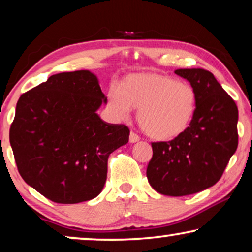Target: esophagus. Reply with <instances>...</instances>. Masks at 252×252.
Segmentation results:
<instances>
[{"mask_svg": "<svg viewBox=\"0 0 252 252\" xmlns=\"http://www.w3.org/2000/svg\"><path fill=\"white\" fill-rule=\"evenodd\" d=\"M137 141H140V136L137 135L136 133L130 132V134H129V142L130 143H135V142H137Z\"/></svg>", "mask_w": 252, "mask_h": 252, "instance_id": "esophagus-1", "label": "esophagus"}]
</instances>
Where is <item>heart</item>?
Here are the masks:
<instances>
[{
    "mask_svg": "<svg viewBox=\"0 0 252 252\" xmlns=\"http://www.w3.org/2000/svg\"><path fill=\"white\" fill-rule=\"evenodd\" d=\"M197 95L191 85L158 73L132 74L109 93V104L119 117L137 111L141 128L151 139L172 140L190 125Z\"/></svg>",
    "mask_w": 252,
    "mask_h": 252,
    "instance_id": "1",
    "label": "heart"
}]
</instances>
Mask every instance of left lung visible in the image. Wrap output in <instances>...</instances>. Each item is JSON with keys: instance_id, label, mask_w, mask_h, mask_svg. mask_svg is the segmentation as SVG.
I'll list each match as a JSON object with an SVG mask.
<instances>
[{"instance_id": "1", "label": "left lung", "mask_w": 252, "mask_h": 252, "mask_svg": "<svg viewBox=\"0 0 252 252\" xmlns=\"http://www.w3.org/2000/svg\"><path fill=\"white\" fill-rule=\"evenodd\" d=\"M175 74L194 87L197 102L190 125L167 142H153L147 167L151 187L159 194L186 196L219 181L239 143V111L210 71L179 68Z\"/></svg>"}]
</instances>
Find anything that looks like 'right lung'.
Returning <instances> with one entry per match:
<instances>
[{"label":"right lung","mask_w":252,"mask_h":252,"mask_svg":"<svg viewBox=\"0 0 252 252\" xmlns=\"http://www.w3.org/2000/svg\"><path fill=\"white\" fill-rule=\"evenodd\" d=\"M106 97L87 70L54 74L20 96L10 144L24 181L55 203L95 198L108 173V158L128 142L125 125L96 113Z\"/></svg>","instance_id":"right-lung-1"}]
</instances>
